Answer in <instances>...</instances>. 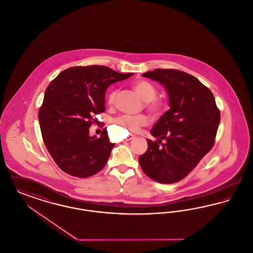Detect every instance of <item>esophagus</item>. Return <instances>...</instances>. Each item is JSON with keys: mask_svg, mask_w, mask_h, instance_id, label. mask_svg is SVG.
I'll return each instance as SVG.
<instances>
[{"mask_svg": "<svg viewBox=\"0 0 253 253\" xmlns=\"http://www.w3.org/2000/svg\"><path fill=\"white\" fill-rule=\"evenodd\" d=\"M132 138H134V135H132V134H131V135H129V136L126 138V140H127V141H129V140H132Z\"/></svg>", "mask_w": 253, "mask_h": 253, "instance_id": "1", "label": "esophagus"}]
</instances>
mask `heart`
<instances>
[{"mask_svg":"<svg viewBox=\"0 0 253 253\" xmlns=\"http://www.w3.org/2000/svg\"><path fill=\"white\" fill-rule=\"evenodd\" d=\"M133 88L140 97L147 101V108L154 115L159 116L162 114L164 110V104L161 100L155 98L157 95V88L147 81H138L134 83ZM118 94L117 90H112L107 96L109 104H113L116 100V96ZM149 123V118L144 114L131 116V115H123L115 120L116 127L123 131L129 132H137L141 127H144Z\"/></svg>","mask_w":253,"mask_h":253,"instance_id":"1","label":"heart"}]
</instances>
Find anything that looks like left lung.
Instances as JSON below:
<instances>
[{
  "label": "left lung",
  "mask_w": 253,
  "mask_h": 253,
  "mask_svg": "<svg viewBox=\"0 0 253 253\" xmlns=\"http://www.w3.org/2000/svg\"><path fill=\"white\" fill-rule=\"evenodd\" d=\"M142 76L164 85L169 109L151 130L157 140L147 139V152L138 161L153 180L175 183L185 178L212 148L220 111L211 90L188 73L156 69Z\"/></svg>",
  "instance_id": "1"
}]
</instances>
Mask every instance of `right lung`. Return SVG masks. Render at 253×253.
Returning <instances> with one entry per match:
<instances>
[{"mask_svg":"<svg viewBox=\"0 0 253 253\" xmlns=\"http://www.w3.org/2000/svg\"><path fill=\"white\" fill-rule=\"evenodd\" d=\"M133 73L121 74L103 65L70 67L60 72L47 86L39 121L44 145L64 172L85 178L106 165L115 144L107 129L100 137L89 135L96 115L105 111L109 86Z\"/></svg>","mask_w":253,"mask_h":253,"instance_id":"1","label":"right lung"}]
</instances>
